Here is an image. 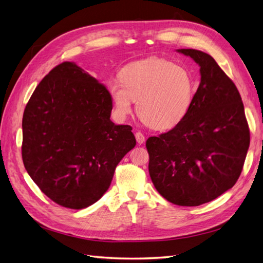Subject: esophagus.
I'll list each match as a JSON object with an SVG mask.
<instances>
[{
	"label": "esophagus",
	"instance_id": "34e87169",
	"mask_svg": "<svg viewBox=\"0 0 263 263\" xmlns=\"http://www.w3.org/2000/svg\"><path fill=\"white\" fill-rule=\"evenodd\" d=\"M135 137H136V141H137L138 144H143L145 142V136L143 135L141 132H137L135 134Z\"/></svg>",
	"mask_w": 263,
	"mask_h": 263
}]
</instances>
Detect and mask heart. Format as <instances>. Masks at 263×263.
I'll return each instance as SVG.
<instances>
[{"instance_id":"b5f03b06","label":"heart","mask_w":263,"mask_h":263,"mask_svg":"<svg viewBox=\"0 0 263 263\" xmlns=\"http://www.w3.org/2000/svg\"><path fill=\"white\" fill-rule=\"evenodd\" d=\"M119 80L108 82L117 114L126 117L137 102L144 124L156 130L178 126L188 116L195 97V81L188 69L161 58L139 61L121 69Z\"/></svg>"}]
</instances>
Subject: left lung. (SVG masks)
I'll list each match as a JSON object with an SVG mask.
<instances>
[{
    "label": "left lung",
    "instance_id": "left-lung-1",
    "mask_svg": "<svg viewBox=\"0 0 263 263\" xmlns=\"http://www.w3.org/2000/svg\"><path fill=\"white\" fill-rule=\"evenodd\" d=\"M200 66V84L188 116L160 136L149 137L148 171L155 189L179 206H199L236 183L250 145L242 98L214 58L178 49Z\"/></svg>",
    "mask_w": 263,
    "mask_h": 263
}]
</instances>
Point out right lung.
Returning <instances> with one entry per match:
<instances>
[{
    "mask_svg": "<svg viewBox=\"0 0 263 263\" xmlns=\"http://www.w3.org/2000/svg\"><path fill=\"white\" fill-rule=\"evenodd\" d=\"M107 87L64 62L42 80L22 118V160L29 176L60 206L83 209L108 190L116 166L136 145L129 125L110 120Z\"/></svg>",
    "mask_w": 263,
    "mask_h": 263,
    "instance_id": "obj_1",
    "label": "right lung"
}]
</instances>
